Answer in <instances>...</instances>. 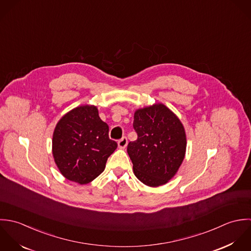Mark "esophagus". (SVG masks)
Segmentation results:
<instances>
[{"label": "esophagus", "instance_id": "esophagus-1", "mask_svg": "<svg viewBox=\"0 0 251 251\" xmlns=\"http://www.w3.org/2000/svg\"><path fill=\"white\" fill-rule=\"evenodd\" d=\"M127 145H128V140H127L126 137H123L121 140L118 141V148L119 149L123 150V149H125L127 147Z\"/></svg>", "mask_w": 251, "mask_h": 251}]
</instances>
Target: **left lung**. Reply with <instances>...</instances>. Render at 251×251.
Wrapping results in <instances>:
<instances>
[{
  "instance_id": "8db88e82",
  "label": "left lung",
  "mask_w": 251,
  "mask_h": 251,
  "mask_svg": "<svg viewBox=\"0 0 251 251\" xmlns=\"http://www.w3.org/2000/svg\"><path fill=\"white\" fill-rule=\"evenodd\" d=\"M138 139L130 142L127 152L134 174L144 184L157 187L169 182L177 173L186 152V134L179 118L158 102L134 113Z\"/></svg>"
}]
</instances>
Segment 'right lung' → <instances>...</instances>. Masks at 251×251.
I'll return each mask as SVG.
<instances>
[{
	"instance_id": "obj_1",
	"label": "right lung",
	"mask_w": 251,
	"mask_h": 251,
	"mask_svg": "<svg viewBox=\"0 0 251 251\" xmlns=\"http://www.w3.org/2000/svg\"><path fill=\"white\" fill-rule=\"evenodd\" d=\"M116 148L95 105L73 108L62 116L53 132L54 162L63 176L78 184H87L100 176Z\"/></svg>"
}]
</instances>
